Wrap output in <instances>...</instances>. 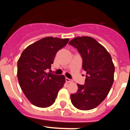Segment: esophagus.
I'll list each match as a JSON object with an SVG mask.
<instances>
[{
  "instance_id": "34e87169",
  "label": "esophagus",
  "mask_w": 130,
  "mask_h": 130,
  "mask_svg": "<svg viewBox=\"0 0 130 130\" xmlns=\"http://www.w3.org/2000/svg\"><path fill=\"white\" fill-rule=\"evenodd\" d=\"M66 81L67 83H72L73 81H72V79H69V78H68V77H66Z\"/></svg>"
}]
</instances>
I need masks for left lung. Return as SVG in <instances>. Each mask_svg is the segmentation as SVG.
Masks as SVG:
<instances>
[{"label": "left lung", "mask_w": 130, "mask_h": 130, "mask_svg": "<svg viewBox=\"0 0 130 130\" xmlns=\"http://www.w3.org/2000/svg\"><path fill=\"white\" fill-rule=\"evenodd\" d=\"M69 44L77 49L87 72L84 85L77 84L78 90L70 95L73 106L80 110H90L105 100L114 81L115 66L105 48L91 37L72 40Z\"/></svg>", "instance_id": "obj_1"}]
</instances>
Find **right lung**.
I'll return each mask as SVG.
<instances>
[{"instance_id": "add662e5", "label": "right lung", "mask_w": 130, "mask_h": 130, "mask_svg": "<svg viewBox=\"0 0 130 130\" xmlns=\"http://www.w3.org/2000/svg\"><path fill=\"white\" fill-rule=\"evenodd\" d=\"M69 39L47 37L30 45L23 51L18 62V78L21 90L31 104L47 107L54 104L65 77L47 70L51 69L58 50Z\"/></svg>"}]
</instances>
